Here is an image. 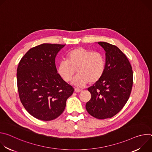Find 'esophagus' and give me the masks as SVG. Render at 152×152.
<instances>
[{"mask_svg":"<svg viewBox=\"0 0 152 152\" xmlns=\"http://www.w3.org/2000/svg\"><path fill=\"white\" fill-rule=\"evenodd\" d=\"M75 91H76V92H77V93H79V92H80V91H82V90L81 89H79V88H75Z\"/></svg>","mask_w":152,"mask_h":152,"instance_id":"34e87169","label":"esophagus"}]
</instances>
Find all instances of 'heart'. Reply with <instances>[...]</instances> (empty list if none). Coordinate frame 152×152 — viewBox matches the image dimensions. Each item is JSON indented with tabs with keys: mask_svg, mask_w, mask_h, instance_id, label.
Wrapping results in <instances>:
<instances>
[{
	"mask_svg": "<svg viewBox=\"0 0 152 152\" xmlns=\"http://www.w3.org/2000/svg\"><path fill=\"white\" fill-rule=\"evenodd\" d=\"M106 68L104 56L99 52L79 47L70 50L67 55V61H61L58 72L62 79L70 82L76 72L77 75L72 83L82 87L89 82L95 83L103 76Z\"/></svg>",
	"mask_w": 152,
	"mask_h": 152,
	"instance_id": "1",
	"label": "heart"
}]
</instances>
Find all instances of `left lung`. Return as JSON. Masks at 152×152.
<instances>
[{
    "label": "left lung",
    "mask_w": 152,
    "mask_h": 152,
    "mask_svg": "<svg viewBox=\"0 0 152 152\" xmlns=\"http://www.w3.org/2000/svg\"><path fill=\"white\" fill-rule=\"evenodd\" d=\"M104 51L106 68L102 77L88 90L91 99L86 110L98 119L111 118L125 105L133 85L132 66L126 56L115 46L106 42H98Z\"/></svg>",
    "instance_id": "left-lung-1"
}]
</instances>
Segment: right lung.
Segmentation results:
<instances>
[{
  "label": "right lung",
  "mask_w": 152,
  "mask_h": 152,
  "mask_svg": "<svg viewBox=\"0 0 152 152\" xmlns=\"http://www.w3.org/2000/svg\"><path fill=\"white\" fill-rule=\"evenodd\" d=\"M65 46L44 43L29 49L17 69L20 101L34 117L50 121L64 111L74 88L58 73L55 58Z\"/></svg>",
  "instance_id": "obj_1"
}]
</instances>
